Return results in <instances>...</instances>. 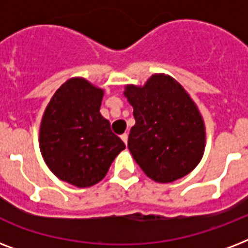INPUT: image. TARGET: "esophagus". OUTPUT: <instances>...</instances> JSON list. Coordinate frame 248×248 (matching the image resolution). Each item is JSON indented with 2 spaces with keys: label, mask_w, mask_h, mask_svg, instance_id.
I'll return each instance as SVG.
<instances>
[{
  "label": "esophagus",
  "mask_w": 248,
  "mask_h": 248,
  "mask_svg": "<svg viewBox=\"0 0 248 248\" xmlns=\"http://www.w3.org/2000/svg\"><path fill=\"white\" fill-rule=\"evenodd\" d=\"M121 139H122V141H124V144H127L128 135H127V134H126V132H124V134H122V135H121Z\"/></svg>",
  "instance_id": "1"
}]
</instances>
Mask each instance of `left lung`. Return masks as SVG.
I'll list each match as a JSON object with an SVG mask.
<instances>
[{
    "label": "left lung",
    "instance_id": "left-lung-1",
    "mask_svg": "<svg viewBox=\"0 0 248 248\" xmlns=\"http://www.w3.org/2000/svg\"><path fill=\"white\" fill-rule=\"evenodd\" d=\"M124 95L136 124L127 147L145 175L171 183L192 171L203 155L204 124L183 87L169 76H152L144 87L127 86Z\"/></svg>",
    "mask_w": 248,
    "mask_h": 248
}]
</instances>
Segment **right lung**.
<instances>
[{"label": "right lung", "instance_id": "obj_1", "mask_svg": "<svg viewBox=\"0 0 248 248\" xmlns=\"http://www.w3.org/2000/svg\"><path fill=\"white\" fill-rule=\"evenodd\" d=\"M101 99L103 90L72 78L52 96L41 122L45 162L60 180L78 188L99 183L126 148L101 117Z\"/></svg>", "mask_w": 248, "mask_h": 248}]
</instances>
